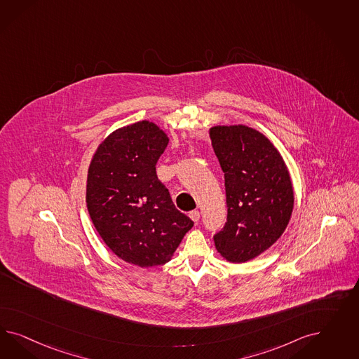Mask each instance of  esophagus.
I'll return each mask as SVG.
<instances>
[{"label": "esophagus", "mask_w": 359, "mask_h": 359, "mask_svg": "<svg viewBox=\"0 0 359 359\" xmlns=\"http://www.w3.org/2000/svg\"><path fill=\"white\" fill-rule=\"evenodd\" d=\"M189 217H191V219H192L194 222H198V219H200V212H198V210L189 212Z\"/></svg>", "instance_id": "1"}]
</instances>
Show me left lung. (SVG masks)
<instances>
[{"label":"left lung","instance_id":"obj_1","mask_svg":"<svg viewBox=\"0 0 359 359\" xmlns=\"http://www.w3.org/2000/svg\"><path fill=\"white\" fill-rule=\"evenodd\" d=\"M209 135L225 174L228 221L213 237L231 263L261 255L280 238L294 209V187L280 152L245 125L213 126Z\"/></svg>","mask_w":359,"mask_h":359}]
</instances>
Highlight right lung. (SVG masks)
Instances as JSON below:
<instances>
[{
    "label": "right lung",
    "instance_id": "obj_1",
    "mask_svg": "<svg viewBox=\"0 0 359 359\" xmlns=\"http://www.w3.org/2000/svg\"><path fill=\"white\" fill-rule=\"evenodd\" d=\"M168 137L140 121L109 134L88 168L87 208L100 237L122 261L155 267L171 259L194 226L156 176Z\"/></svg>",
    "mask_w": 359,
    "mask_h": 359
}]
</instances>
